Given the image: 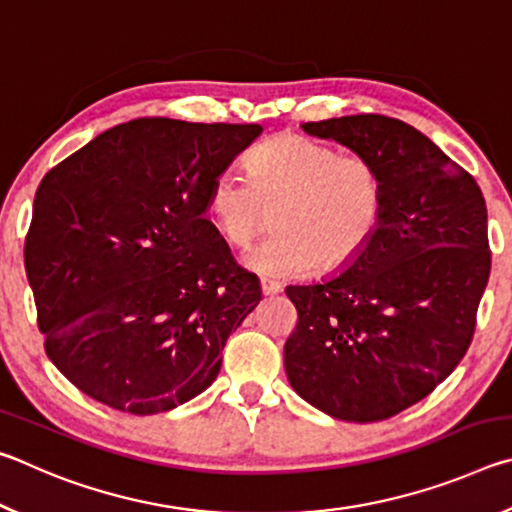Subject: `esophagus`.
I'll return each instance as SVG.
<instances>
[{
    "label": "esophagus",
    "instance_id": "1",
    "mask_svg": "<svg viewBox=\"0 0 512 512\" xmlns=\"http://www.w3.org/2000/svg\"><path fill=\"white\" fill-rule=\"evenodd\" d=\"M282 291V287L273 280H262V293L264 296H277Z\"/></svg>",
    "mask_w": 512,
    "mask_h": 512
}]
</instances>
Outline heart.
<instances>
[{
  "label": "heart",
  "mask_w": 512,
  "mask_h": 512,
  "mask_svg": "<svg viewBox=\"0 0 512 512\" xmlns=\"http://www.w3.org/2000/svg\"><path fill=\"white\" fill-rule=\"evenodd\" d=\"M248 173H216L207 189V214L225 241L246 246L275 210L277 232L244 257V266L264 277L293 280L318 266H348L384 219V178L363 155L280 135L250 155Z\"/></svg>",
  "instance_id": "1"
}]
</instances>
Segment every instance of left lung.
Segmentation results:
<instances>
[{"instance_id":"8db88e82","label":"left lung","mask_w":512,"mask_h":512,"mask_svg":"<svg viewBox=\"0 0 512 512\" xmlns=\"http://www.w3.org/2000/svg\"><path fill=\"white\" fill-rule=\"evenodd\" d=\"M372 160L384 219L352 264L287 287L298 325L284 370L302 400L345 422L409 409L461 363L490 277L476 180L400 119L350 115L300 126Z\"/></svg>"}]
</instances>
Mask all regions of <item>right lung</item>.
I'll return each mask as SVG.
<instances>
[{
  "mask_svg": "<svg viewBox=\"0 0 512 512\" xmlns=\"http://www.w3.org/2000/svg\"><path fill=\"white\" fill-rule=\"evenodd\" d=\"M259 135L142 117L42 178L24 266L47 357L92 400L153 415L219 375L262 289L205 219L207 189Z\"/></svg>",
  "mask_w": 512,
  "mask_h": 512,
  "instance_id": "obj_1",
  "label": "right lung"
}]
</instances>
